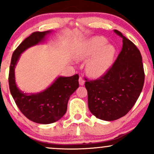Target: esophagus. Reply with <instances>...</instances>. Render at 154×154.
Segmentation results:
<instances>
[{
    "label": "esophagus",
    "mask_w": 154,
    "mask_h": 154,
    "mask_svg": "<svg viewBox=\"0 0 154 154\" xmlns=\"http://www.w3.org/2000/svg\"><path fill=\"white\" fill-rule=\"evenodd\" d=\"M79 85H83L85 84V80H84V79L82 78V77H79Z\"/></svg>",
    "instance_id": "1"
}]
</instances>
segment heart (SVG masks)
<instances>
[{"instance_id":"heart-1","label":"heart","mask_w":154,"mask_h":154,"mask_svg":"<svg viewBox=\"0 0 154 154\" xmlns=\"http://www.w3.org/2000/svg\"><path fill=\"white\" fill-rule=\"evenodd\" d=\"M106 43L105 38L95 37L86 42L77 54L79 60H88L86 70L91 77L103 75L109 68L114 59L115 48Z\"/></svg>"}]
</instances>
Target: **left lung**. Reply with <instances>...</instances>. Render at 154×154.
I'll use <instances>...</instances> for the list:
<instances>
[{"mask_svg": "<svg viewBox=\"0 0 154 154\" xmlns=\"http://www.w3.org/2000/svg\"><path fill=\"white\" fill-rule=\"evenodd\" d=\"M122 38V48L117 59L98 79L88 80V108L93 115L105 121L125 116L133 107L144 85L142 56L136 45L114 29Z\"/></svg>", "mask_w": 154, "mask_h": 154, "instance_id": "obj_1", "label": "left lung"}]
</instances>
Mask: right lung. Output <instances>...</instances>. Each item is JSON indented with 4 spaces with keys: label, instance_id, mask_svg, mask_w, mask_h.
<instances>
[{
    "label": "right lung",
    "instance_id": "add662e5",
    "mask_svg": "<svg viewBox=\"0 0 154 154\" xmlns=\"http://www.w3.org/2000/svg\"><path fill=\"white\" fill-rule=\"evenodd\" d=\"M51 31L35 32L13 53L8 75L11 94L21 112L27 119L39 124H51L61 119L67 110L69 97L79 87V75L59 77L46 90L37 94H26L17 88L14 68L22 53L45 40Z\"/></svg>",
    "mask_w": 154,
    "mask_h": 154
}]
</instances>
